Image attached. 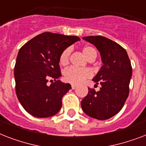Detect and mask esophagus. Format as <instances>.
Segmentation results:
<instances>
[{
	"mask_svg": "<svg viewBox=\"0 0 146 146\" xmlns=\"http://www.w3.org/2000/svg\"><path fill=\"white\" fill-rule=\"evenodd\" d=\"M71 87H72V89H76V88H77V86H76V85L73 84L72 86H71Z\"/></svg>",
	"mask_w": 146,
	"mask_h": 146,
	"instance_id": "1",
	"label": "esophagus"
}]
</instances>
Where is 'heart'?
<instances>
[{
  "instance_id": "b5f03b06",
  "label": "heart",
  "mask_w": 146,
  "mask_h": 146,
  "mask_svg": "<svg viewBox=\"0 0 146 146\" xmlns=\"http://www.w3.org/2000/svg\"><path fill=\"white\" fill-rule=\"evenodd\" d=\"M83 54L86 56L88 60L91 58L96 57V50L91 46H85L82 49ZM71 50L70 48H66L61 53L60 56L59 62L60 64L62 66H66L69 63L70 56ZM92 76L91 70L88 68L79 69L76 67H70V68L65 70L64 72V80L66 82H70L73 84H80L82 82L88 78H90Z\"/></svg>"
}]
</instances>
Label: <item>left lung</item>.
<instances>
[{"label":"left lung","instance_id":"left-lung-1","mask_svg":"<svg viewBox=\"0 0 146 146\" xmlns=\"http://www.w3.org/2000/svg\"><path fill=\"white\" fill-rule=\"evenodd\" d=\"M82 38L96 47L103 65L92 80L102 87L98 92L89 88V93L82 100L81 107L91 117L108 120L122 109L129 96L131 63L126 50L108 38L97 35Z\"/></svg>","mask_w":146,"mask_h":146}]
</instances>
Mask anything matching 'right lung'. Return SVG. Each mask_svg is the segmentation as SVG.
I'll use <instances>...</instances> for the list:
<instances>
[{
  "label": "right lung",
  "instance_id": "right-lung-1",
  "mask_svg": "<svg viewBox=\"0 0 146 146\" xmlns=\"http://www.w3.org/2000/svg\"><path fill=\"white\" fill-rule=\"evenodd\" d=\"M77 41V36L43 33L19 49L14 68L16 93L31 115L48 117L60 110L62 98L71 86L57 80L61 76L60 56ZM49 79L55 82L48 85Z\"/></svg>",
  "mask_w": 146,
  "mask_h": 146
}]
</instances>
